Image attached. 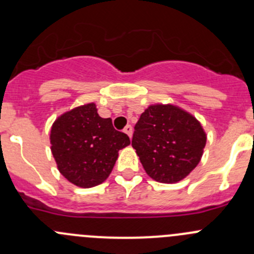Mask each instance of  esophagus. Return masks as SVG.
Returning a JSON list of instances; mask_svg holds the SVG:
<instances>
[{"label":"esophagus","mask_w":254,"mask_h":254,"mask_svg":"<svg viewBox=\"0 0 254 254\" xmlns=\"http://www.w3.org/2000/svg\"><path fill=\"white\" fill-rule=\"evenodd\" d=\"M124 132L127 135V136L131 137V135H132V127H131V125H127V127H124Z\"/></svg>","instance_id":"34e87169"}]
</instances>
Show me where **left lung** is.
I'll return each mask as SVG.
<instances>
[{
	"label": "left lung",
	"mask_w": 254,
	"mask_h": 254,
	"mask_svg": "<svg viewBox=\"0 0 254 254\" xmlns=\"http://www.w3.org/2000/svg\"><path fill=\"white\" fill-rule=\"evenodd\" d=\"M206 135L191 114L171 104L150 106L135 125L131 145L143 170L160 183H177L200 162Z\"/></svg>",
	"instance_id": "left-lung-1"
}]
</instances>
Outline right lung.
<instances>
[{"label":"right lung","instance_id":"right-lung-1","mask_svg":"<svg viewBox=\"0 0 254 254\" xmlns=\"http://www.w3.org/2000/svg\"><path fill=\"white\" fill-rule=\"evenodd\" d=\"M51 152L60 173L75 186L91 188L111 175L119 150L130 143L127 134L101 118L89 103L64 113L50 132Z\"/></svg>","mask_w":254,"mask_h":254}]
</instances>
